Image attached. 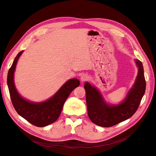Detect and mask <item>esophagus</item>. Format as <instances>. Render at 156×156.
<instances>
[{
	"label": "esophagus",
	"mask_w": 156,
	"mask_h": 156,
	"mask_svg": "<svg viewBox=\"0 0 156 156\" xmlns=\"http://www.w3.org/2000/svg\"><path fill=\"white\" fill-rule=\"evenodd\" d=\"M80 78H81V81H85L88 80V75H87V74H83V75L81 76Z\"/></svg>",
	"instance_id": "obj_1"
}]
</instances>
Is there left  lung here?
Here are the masks:
<instances>
[{
	"instance_id": "1",
	"label": "left lung",
	"mask_w": 156,
	"mask_h": 156,
	"mask_svg": "<svg viewBox=\"0 0 156 156\" xmlns=\"http://www.w3.org/2000/svg\"><path fill=\"white\" fill-rule=\"evenodd\" d=\"M138 73L133 88L121 104L111 106L104 101L99 92L88 83H85L88 116L94 124L102 127H111L132 117L135 113L145 94L146 83L141 61L136 60Z\"/></svg>"
}]
</instances>
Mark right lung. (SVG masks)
<instances>
[{
	"label": "right lung",
	"mask_w": 156,
	"mask_h": 156,
	"mask_svg": "<svg viewBox=\"0 0 156 156\" xmlns=\"http://www.w3.org/2000/svg\"><path fill=\"white\" fill-rule=\"evenodd\" d=\"M23 51L19 52L10 68L7 75V85L12 105L18 114L31 124L44 127L55 122L62 111L64 102L70 93L80 85L77 79L68 80L52 98L41 103H33L22 98L15 88L14 72L16 65Z\"/></svg>",
	"instance_id": "right-lung-1"
}]
</instances>
